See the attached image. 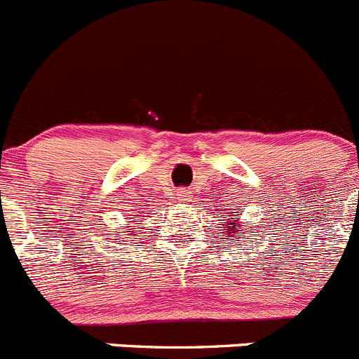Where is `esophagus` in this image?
I'll list each match as a JSON object with an SVG mask.
<instances>
[{
    "instance_id": "34e87169",
    "label": "esophagus",
    "mask_w": 359,
    "mask_h": 359,
    "mask_svg": "<svg viewBox=\"0 0 359 359\" xmlns=\"http://www.w3.org/2000/svg\"><path fill=\"white\" fill-rule=\"evenodd\" d=\"M177 198H179L180 201H189L191 200V193H187L186 189H179V191H177Z\"/></svg>"
}]
</instances>
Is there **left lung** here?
Here are the masks:
<instances>
[{
  "mask_svg": "<svg viewBox=\"0 0 359 359\" xmlns=\"http://www.w3.org/2000/svg\"><path fill=\"white\" fill-rule=\"evenodd\" d=\"M233 215H236V212H231ZM243 224V222H242ZM242 224H240V221L236 217H233V221H228V224H224V228H228V235L229 233H233V235H242Z\"/></svg>",
  "mask_w": 359,
  "mask_h": 359,
  "instance_id": "left-lung-1",
  "label": "left lung"
}]
</instances>
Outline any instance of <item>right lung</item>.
<instances>
[{"mask_svg":"<svg viewBox=\"0 0 359 359\" xmlns=\"http://www.w3.org/2000/svg\"><path fill=\"white\" fill-rule=\"evenodd\" d=\"M123 228H124V226H123Z\"/></svg>","mask_w":359,"mask_h":359,"instance_id":"right-lung-1","label":"right lung"}]
</instances>
